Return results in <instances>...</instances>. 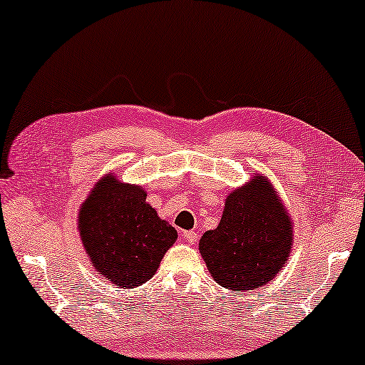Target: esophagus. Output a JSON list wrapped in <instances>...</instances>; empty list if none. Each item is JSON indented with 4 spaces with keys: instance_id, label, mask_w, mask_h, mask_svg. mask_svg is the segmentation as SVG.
Masks as SVG:
<instances>
[{
    "instance_id": "1",
    "label": "esophagus",
    "mask_w": 365,
    "mask_h": 365,
    "mask_svg": "<svg viewBox=\"0 0 365 365\" xmlns=\"http://www.w3.org/2000/svg\"><path fill=\"white\" fill-rule=\"evenodd\" d=\"M182 237L186 239V241L189 242V244H194L197 241V234L194 232V231H184L182 232Z\"/></svg>"
}]
</instances>
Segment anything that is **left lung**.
<instances>
[{"label":"left lung","mask_w":365,"mask_h":365,"mask_svg":"<svg viewBox=\"0 0 365 365\" xmlns=\"http://www.w3.org/2000/svg\"><path fill=\"white\" fill-rule=\"evenodd\" d=\"M291 251L292 221L276 189L261 174L229 194L219 226L199 241L214 281L239 292L271 282Z\"/></svg>","instance_id":"8db88e82"}]
</instances>
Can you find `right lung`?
<instances>
[{
  "mask_svg": "<svg viewBox=\"0 0 365 365\" xmlns=\"http://www.w3.org/2000/svg\"><path fill=\"white\" fill-rule=\"evenodd\" d=\"M78 231L91 266L119 287H138L156 274L178 232L146 202L141 186L106 174L78 214Z\"/></svg>",
  "mask_w": 365,
  "mask_h": 365,
  "instance_id": "right-lung-1",
  "label": "right lung"
}]
</instances>
